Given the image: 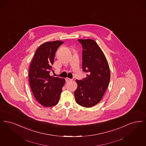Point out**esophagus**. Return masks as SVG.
<instances>
[{"label": "esophagus", "mask_w": 146, "mask_h": 146, "mask_svg": "<svg viewBox=\"0 0 146 146\" xmlns=\"http://www.w3.org/2000/svg\"><path fill=\"white\" fill-rule=\"evenodd\" d=\"M71 81H72V79L68 78H66V82H71Z\"/></svg>", "instance_id": "esophagus-1"}]
</instances>
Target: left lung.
I'll return each mask as SVG.
<instances>
[{
	"label": "left lung",
	"instance_id": "1",
	"mask_svg": "<svg viewBox=\"0 0 146 146\" xmlns=\"http://www.w3.org/2000/svg\"><path fill=\"white\" fill-rule=\"evenodd\" d=\"M82 44V70L88 74L85 78L76 80L78 88L74 91L79 105L90 108L99 103L110 80V70L101 49L91 39L78 40Z\"/></svg>",
	"mask_w": 146,
	"mask_h": 146
}]
</instances>
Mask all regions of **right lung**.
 <instances>
[{"label": "right lung", "instance_id": "1", "mask_svg": "<svg viewBox=\"0 0 146 146\" xmlns=\"http://www.w3.org/2000/svg\"><path fill=\"white\" fill-rule=\"evenodd\" d=\"M63 43L62 41H55L41 44L30 66L29 79L31 91L37 102L45 107L58 103L65 83L64 78L49 75L55 52Z\"/></svg>", "mask_w": 146, "mask_h": 146}]
</instances>
